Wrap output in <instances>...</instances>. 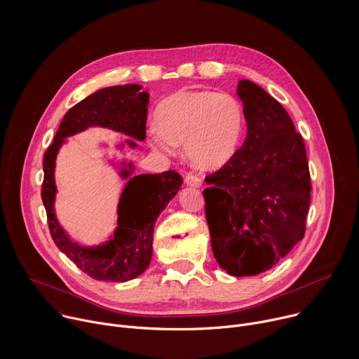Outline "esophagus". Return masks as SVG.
Wrapping results in <instances>:
<instances>
[{
  "label": "esophagus",
  "instance_id": "obj_1",
  "mask_svg": "<svg viewBox=\"0 0 359 359\" xmlns=\"http://www.w3.org/2000/svg\"><path fill=\"white\" fill-rule=\"evenodd\" d=\"M184 182L186 184L189 186H193V187H200L201 186V177L194 175V173H189L186 177H184Z\"/></svg>",
  "mask_w": 359,
  "mask_h": 359
}]
</instances>
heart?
Returning a JSON list of instances; mask_svg holds the SVG:
<instances>
[{
    "instance_id": "heart-1",
    "label": "heart",
    "mask_w": 359,
    "mask_h": 359,
    "mask_svg": "<svg viewBox=\"0 0 359 359\" xmlns=\"http://www.w3.org/2000/svg\"><path fill=\"white\" fill-rule=\"evenodd\" d=\"M147 132L153 149L173 153L183 142L187 159L200 169H219L236 153L244 128L237 97L215 90H182L163 99Z\"/></svg>"
}]
</instances>
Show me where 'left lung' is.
<instances>
[{
	"label": "left lung",
	"instance_id": "left-lung-1",
	"mask_svg": "<svg viewBox=\"0 0 359 359\" xmlns=\"http://www.w3.org/2000/svg\"><path fill=\"white\" fill-rule=\"evenodd\" d=\"M237 93L247 137L206 176L203 196L215 257L243 277L267 271L302 240L311 177L304 139L280 102L247 79Z\"/></svg>",
	"mask_w": 359,
	"mask_h": 359
}]
</instances>
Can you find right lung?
<instances>
[{"instance_id":"right-lung-1","label":"right lung","mask_w":359,"mask_h":359,"mask_svg":"<svg viewBox=\"0 0 359 359\" xmlns=\"http://www.w3.org/2000/svg\"><path fill=\"white\" fill-rule=\"evenodd\" d=\"M140 89L142 86L135 83L109 86L78 102L65 114L54 142L48 146L43 155L41 197L50 237L67 257L93 280L125 283L147 269L151 259L153 229L156 219L179 191L183 179L175 170L133 176L126 183L119 200L115 236L97 247H81L69 240L55 217V158L67 136L82 132L89 126L111 128L137 140H144L149 93L140 92ZM129 144L136 146L132 140ZM130 173L132 169L122 170L123 177Z\"/></svg>"}]
</instances>
